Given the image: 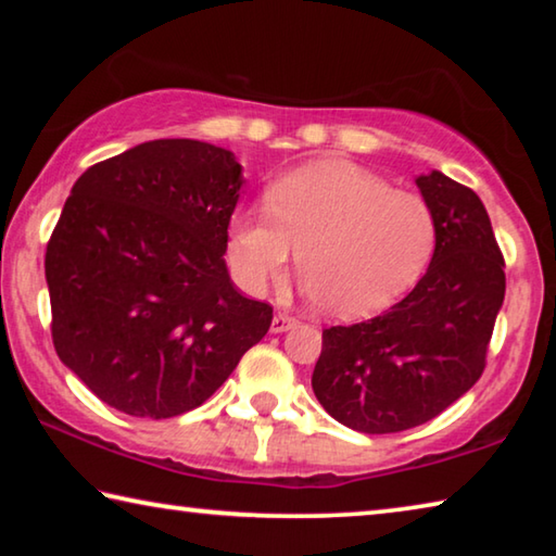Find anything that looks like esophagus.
Instances as JSON below:
<instances>
[{"label": "esophagus", "instance_id": "esophagus-1", "mask_svg": "<svg viewBox=\"0 0 556 556\" xmlns=\"http://www.w3.org/2000/svg\"><path fill=\"white\" fill-rule=\"evenodd\" d=\"M294 324H296L294 316L275 314V318H271V333H285L289 328H294Z\"/></svg>", "mask_w": 556, "mask_h": 556}]
</instances>
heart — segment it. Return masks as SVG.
<instances>
[{"instance_id": "heart-1", "label": "heart", "mask_w": 556, "mask_h": 556, "mask_svg": "<svg viewBox=\"0 0 556 556\" xmlns=\"http://www.w3.org/2000/svg\"><path fill=\"white\" fill-rule=\"evenodd\" d=\"M294 250L299 277L326 314L368 316L425 275L437 250V215L419 193L324 159L279 178L267 208L232 215L228 262L248 294L285 277Z\"/></svg>"}]
</instances>
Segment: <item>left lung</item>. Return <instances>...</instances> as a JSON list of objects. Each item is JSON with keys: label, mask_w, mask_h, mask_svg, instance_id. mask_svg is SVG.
<instances>
[{"label": "left lung", "mask_w": 556, "mask_h": 556, "mask_svg": "<svg viewBox=\"0 0 556 556\" xmlns=\"http://www.w3.org/2000/svg\"><path fill=\"white\" fill-rule=\"evenodd\" d=\"M437 250L407 296L370 321L331 326L314 368L321 407L348 429L425 425L473 388L505 299V262L485 205L441 172L417 176Z\"/></svg>", "instance_id": "obj_1"}]
</instances>
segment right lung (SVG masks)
Here are the masks:
<instances>
[{"instance_id": "add662e5", "label": "right lung", "mask_w": 556, "mask_h": 556, "mask_svg": "<svg viewBox=\"0 0 556 556\" xmlns=\"http://www.w3.org/2000/svg\"><path fill=\"white\" fill-rule=\"evenodd\" d=\"M244 184L228 149L154 139L90 166L46 248L55 353L131 417L201 407L260 343L271 306L232 287Z\"/></svg>"}]
</instances>
